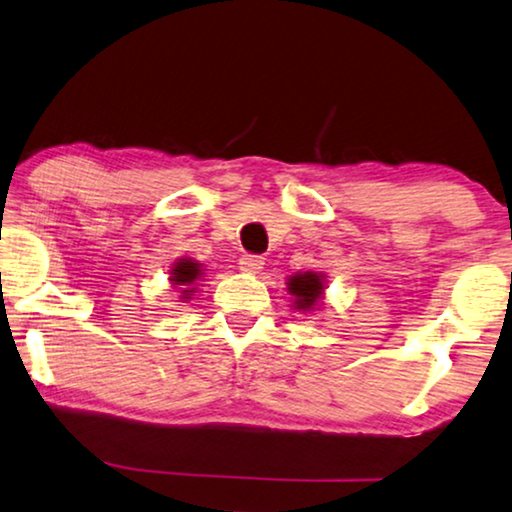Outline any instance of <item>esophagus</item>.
<instances>
[{
  "label": "esophagus",
  "mask_w": 512,
  "mask_h": 512,
  "mask_svg": "<svg viewBox=\"0 0 512 512\" xmlns=\"http://www.w3.org/2000/svg\"><path fill=\"white\" fill-rule=\"evenodd\" d=\"M264 266V257L262 255H243L239 259V269L246 273H259Z\"/></svg>",
  "instance_id": "1"
}]
</instances>
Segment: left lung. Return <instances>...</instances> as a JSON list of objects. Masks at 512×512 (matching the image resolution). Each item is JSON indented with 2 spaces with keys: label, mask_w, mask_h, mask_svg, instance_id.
<instances>
[{
  "label": "left lung",
  "mask_w": 512,
  "mask_h": 512,
  "mask_svg": "<svg viewBox=\"0 0 512 512\" xmlns=\"http://www.w3.org/2000/svg\"><path fill=\"white\" fill-rule=\"evenodd\" d=\"M287 292L294 297V308L299 311H313L320 306L322 294H325V273L304 271L287 280Z\"/></svg>",
  "instance_id": "left-lung-1"
}]
</instances>
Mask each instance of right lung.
<instances>
[{"mask_svg": "<svg viewBox=\"0 0 512 512\" xmlns=\"http://www.w3.org/2000/svg\"><path fill=\"white\" fill-rule=\"evenodd\" d=\"M201 264L194 262V259H178V262L171 266V283L181 287V299H190V294L194 292V280L201 278Z\"/></svg>", "mask_w": 512, "mask_h": 512, "instance_id": "1", "label": "right lung"}]
</instances>
